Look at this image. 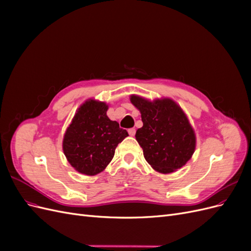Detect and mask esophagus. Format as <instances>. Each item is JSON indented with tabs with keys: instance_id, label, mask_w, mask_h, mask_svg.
<instances>
[{
	"instance_id": "1",
	"label": "esophagus",
	"mask_w": 251,
	"mask_h": 251,
	"mask_svg": "<svg viewBox=\"0 0 251 251\" xmlns=\"http://www.w3.org/2000/svg\"><path fill=\"white\" fill-rule=\"evenodd\" d=\"M135 133H136V130L134 127H132V128H128V134H130V136H134L135 135Z\"/></svg>"
}]
</instances>
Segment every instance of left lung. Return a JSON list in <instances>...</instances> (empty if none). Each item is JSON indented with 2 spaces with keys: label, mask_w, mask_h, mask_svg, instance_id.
Masks as SVG:
<instances>
[{
  "label": "left lung",
  "mask_w": 251,
  "mask_h": 251,
  "mask_svg": "<svg viewBox=\"0 0 251 251\" xmlns=\"http://www.w3.org/2000/svg\"><path fill=\"white\" fill-rule=\"evenodd\" d=\"M130 100L141 113L143 126L135 137L146 160L162 174L181 169L192 158L196 148L194 128L183 110L170 98L150 101L132 95Z\"/></svg>",
  "instance_id": "left-lung-1"
}]
</instances>
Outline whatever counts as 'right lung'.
Returning a JSON list of instances; mask_svg holds the SVG:
<instances>
[{
  "mask_svg": "<svg viewBox=\"0 0 251 251\" xmlns=\"http://www.w3.org/2000/svg\"><path fill=\"white\" fill-rule=\"evenodd\" d=\"M108 104L89 100L82 103L64 135L67 160L78 173L94 176L102 172L127 132L107 116Z\"/></svg>",
  "mask_w": 251,
  "mask_h": 251,
  "instance_id": "1",
  "label": "right lung"
}]
</instances>
